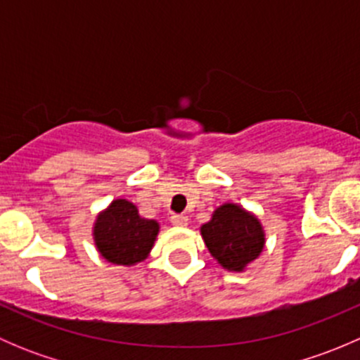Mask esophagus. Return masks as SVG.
I'll list each match as a JSON object with an SVG mask.
<instances>
[{
    "label": "esophagus",
    "instance_id": "esophagus-1",
    "mask_svg": "<svg viewBox=\"0 0 360 360\" xmlns=\"http://www.w3.org/2000/svg\"><path fill=\"white\" fill-rule=\"evenodd\" d=\"M170 223H172L174 226H186L188 217L183 216V214H172V216H170Z\"/></svg>",
    "mask_w": 360,
    "mask_h": 360
}]
</instances>
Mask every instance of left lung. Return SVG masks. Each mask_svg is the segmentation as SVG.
I'll use <instances>...</instances> for the list:
<instances>
[{
    "instance_id": "8db88e82",
    "label": "left lung",
    "mask_w": 360,
    "mask_h": 360,
    "mask_svg": "<svg viewBox=\"0 0 360 360\" xmlns=\"http://www.w3.org/2000/svg\"><path fill=\"white\" fill-rule=\"evenodd\" d=\"M200 233L214 259L230 271H244L264 248L259 219L237 203L217 207Z\"/></svg>"
}]
</instances>
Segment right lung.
Segmentation results:
<instances>
[{
  "label": "right lung",
  "instance_id": "obj_1",
  "mask_svg": "<svg viewBox=\"0 0 360 360\" xmlns=\"http://www.w3.org/2000/svg\"><path fill=\"white\" fill-rule=\"evenodd\" d=\"M158 231L157 221L141 217L132 202L116 198L97 216L94 224V242L106 261L132 266L146 259Z\"/></svg>",
  "mask_w": 360,
  "mask_h": 360
}]
</instances>
